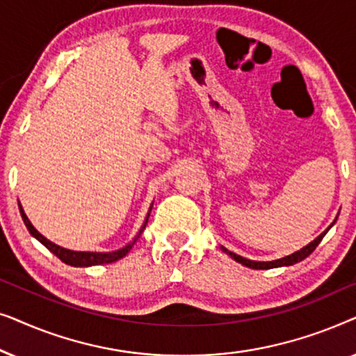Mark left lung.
<instances>
[{"label": "left lung", "mask_w": 356, "mask_h": 356, "mask_svg": "<svg viewBox=\"0 0 356 356\" xmlns=\"http://www.w3.org/2000/svg\"><path fill=\"white\" fill-rule=\"evenodd\" d=\"M335 220H337V218H335ZM335 220H334L332 223H330V227L334 225ZM330 227H329V228H330ZM329 228H327V230H324L323 233H321V235H319L318 238H316V240L311 241L309 245H306L305 248H301L300 251H295L293 254L282 257V259L269 261V262H261V261H251V259H246V257L238 256V254H235V252H232V251L225 250V248H222V251H223V252H227L228 256L233 257V259H235L236 262H240V264L246 266V267H250V269H274V267H282V266H293V264H296V262L303 261L305 257H308V256L311 254V252H313V251L316 250V246L319 245L321 240H323L325 233L329 232Z\"/></svg>", "instance_id": "8db88e82"}]
</instances>
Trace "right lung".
<instances>
[{
	"label": "right lung",
	"instance_id": "obj_1",
	"mask_svg": "<svg viewBox=\"0 0 356 356\" xmlns=\"http://www.w3.org/2000/svg\"><path fill=\"white\" fill-rule=\"evenodd\" d=\"M19 211H21V217H22L24 223H26L29 233H31L33 238H37V240L40 241L42 245L47 248V250H50V252H53V254H55L58 259H61L63 262H65V264H70V266H74V267H90V266H97V264H110V262L118 261V259H121V257H124L126 254H128V252L131 251V248L134 246V243L138 241V238L140 236V233L144 232L145 225H147V220H149V216H150V211H152V207L149 209L144 225L140 227V230H139L138 235L134 236V240L131 241V243H128V245H126L124 248H121V250L111 251V252L71 251V250H66V248L58 246V245H55V243H51L50 240H47V238L43 236L42 233H38L35 230V227L32 225L31 220H29L27 216H26V212H24L21 202H19Z\"/></svg>",
	"mask_w": 356,
	"mask_h": 356
}]
</instances>
